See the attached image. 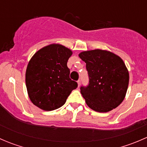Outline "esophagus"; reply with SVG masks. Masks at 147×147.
Listing matches in <instances>:
<instances>
[{"mask_svg": "<svg viewBox=\"0 0 147 147\" xmlns=\"http://www.w3.org/2000/svg\"><path fill=\"white\" fill-rule=\"evenodd\" d=\"M78 87H80V85L81 84V80H79L78 81Z\"/></svg>", "mask_w": 147, "mask_h": 147, "instance_id": "34e87169", "label": "esophagus"}]
</instances>
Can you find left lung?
Returning a JSON list of instances; mask_svg holds the SVG:
<instances>
[{
  "label": "left lung",
  "mask_w": 147,
  "mask_h": 147,
  "mask_svg": "<svg viewBox=\"0 0 147 147\" xmlns=\"http://www.w3.org/2000/svg\"><path fill=\"white\" fill-rule=\"evenodd\" d=\"M79 57L86 63L90 80L87 87H80L87 106L98 112L115 109L125 97L129 80L122 59L100 49L82 52Z\"/></svg>",
  "instance_id": "8db88e82"
}]
</instances>
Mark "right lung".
Wrapping results in <instances>:
<instances>
[{"label":"right lung","mask_w":147,"mask_h":147,"mask_svg":"<svg viewBox=\"0 0 147 147\" xmlns=\"http://www.w3.org/2000/svg\"><path fill=\"white\" fill-rule=\"evenodd\" d=\"M72 50L51 44L34 54L26 72L28 94L31 102L45 111L58 109L66 102L78 83L69 78L67 66Z\"/></svg>","instance_id":"add662e5"}]
</instances>
